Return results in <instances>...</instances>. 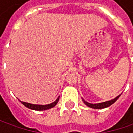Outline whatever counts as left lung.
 Returning <instances> with one entry per match:
<instances>
[{
    "instance_id": "obj_1",
    "label": "left lung",
    "mask_w": 133,
    "mask_h": 133,
    "mask_svg": "<svg viewBox=\"0 0 133 133\" xmlns=\"http://www.w3.org/2000/svg\"><path fill=\"white\" fill-rule=\"evenodd\" d=\"M121 94H120L119 95H118L116 98H115L114 99L110 100V101H105V102H102V103H98V104H90V103H88L84 99L82 98V101L85 104L87 105V107H89L90 108H92V109H104V108H106V107H110L112 104H113L115 103V101L117 100L118 99V98L120 97V95Z\"/></svg>"
}]
</instances>
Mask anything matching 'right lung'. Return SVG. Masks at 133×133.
<instances>
[{"label": "right lung", "mask_w": 133, "mask_h": 133, "mask_svg": "<svg viewBox=\"0 0 133 133\" xmlns=\"http://www.w3.org/2000/svg\"><path fill=\"white\" fill-rule=\"evenodd\" d=\"M59 98H60V96H59L58 98L55 100L54 102L51 103V104H46V105L32 104L26 103V102H24V101H20V100H19V101L21 102V104H22L24 105L25 107H26L29 108V109H31V110H37V111H43V110H49V109H51V108L54 107L55 105L58 104V101H59Z\"/></svg>", "instance_id": "add662e5"}]
</instances>
